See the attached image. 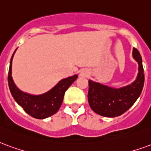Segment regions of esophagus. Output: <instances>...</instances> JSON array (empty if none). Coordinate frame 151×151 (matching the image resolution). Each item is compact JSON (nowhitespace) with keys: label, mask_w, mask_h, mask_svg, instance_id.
<instances>
[{"label":"esophagus","mask_w":151,"mask_h":151,"mask_svg":"<svg viewBox=\"0 0 151 151\" xmlns=\"http://www.w3.org/2000/svg\"><path fill=\"white\" fill-rule=\"evenodd\" d=\"M89 71L87 70H83L81 72V74L80 75L81 76V77H85V78H87L88 76H89Z\"/></svg>","instance_id":"34e87169"}]
</instances>
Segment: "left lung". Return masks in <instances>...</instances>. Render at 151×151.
Masks as SVG:
<instances>
[{
    "label": "left lung",
    "mask_w": 151,
    "mask_h": 151,
    "mask_svg": "<svg viewBox=\"0 0 151 151\" xmlns=\"http://www.w3.org/2000/svg\"><path fill=\"white\" fill-rule=\"evenodd\" d=\"M133 58L138 64L137 78L130 85L118 89L89 81L88 101L96 114L104 117L114 118L122 115L132 106L141 94L144 86L142 60L137 49H133Z\"/></svg>",
    "instance_id": "left-lung-1"
}]
</instances>
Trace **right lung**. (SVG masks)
Here are the masks:
<instances>
[{
  "mask_svg": "<svg viewBox=\"0 0 151 151\" xmlns=\"http://www.w3.org/2000/svg\"><path fill=\"white\" fill-rule=\"evenodd\" d=\"M14 53L10 60L8 74L9 87L14 100L28 114L37 119H44L56 114L62 104L65 93L73 82L78 78V75L76 74L62 79L53 89L40 95H33L24 93L17 87L12 78V61Z\"/></svg>",
  "mask_w": 151,
  "mask_h": 151,
  "instance_id": "add662e5",
  "label": "right lung"
}]
</instances>
